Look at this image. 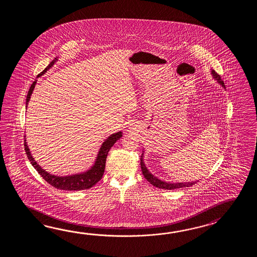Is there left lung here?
I'll return each instance as SVG.
<instances>
[{
  "label": "left lung",
  "instance_id": "1",
  "mask_svg": "<svg viewBox=\"0 0 257 257\" xmlns=\"http://www.w3.org/2000/svg\"><path fill=\"white\" fill-rule=\"evenodd\" d=\"M212 75L214 78L218 81L223 87H225L224 85V82L221 78L219 76V74H218L215 71H212ZM143 154L141 157V167H142V174L144 175V177L149 181L153 186L155 187H158V188H162V189H167V190H173V189H177V188H182V187H189L192 186L193 185L196 184V182H189V183H177V184H171V183H166L164 181H161L158 178H156L154 175H152L149 171H148L145 164L143 163Z\"/></svg>",
  "mask_w": 257,
  "mask_h": 257
}]
</instances>
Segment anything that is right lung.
<instances>
[{
	"mask_svg": "<svg viewBox=\"0 0 257 257\" xmlns=\"http://www.w3.org/2000/svg\"><path fill=\"white\" fill-rule=\"evenodd\" d=\"M57 59L52 60L49 66L44 70L42 72H40V74L38 77L42 75L46 71L49 70L51 66L54 64L55 61ZM37 81L32 83L31 87L28 91V96H27V106H28V102L30 96L33 92L34 87L36 85ZM122 137V132L119 131L115 134H112L109 138H107L104 143L102 144V146L100 148L99 151L98 156L96 158L95 163L93 164V167L91 169L82 173V174H78V175H69V176H56L49 174L48 172H46L45 170L42 169L39 164H37V162H35L31 153L29 152L27 142L25 140V150L28 155V158L29 159L30 163L32 164L34 168L38 171L39 175L43 177L44 180L48 182L49 185L54 186L57 189H61V190H68V191H78V190H83V189H89L92 186H94L97 182L101 180V178L103 177L104 175V167H105V161L107 154L109 152L111 147L115 144V142L117 140H119Z\"/></svg>",
	"mask_w": 257,
	"mask_h": 257,
	"instance_id": "right-lung-1",
	"label": "right lung"
}]
</instances>
